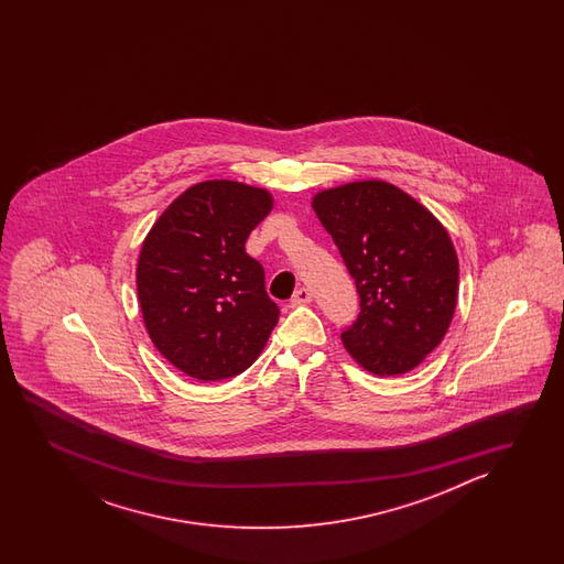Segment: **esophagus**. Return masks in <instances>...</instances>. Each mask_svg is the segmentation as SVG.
Instances as JSON below:
<instances>
[{"mask_svg": "<svg viewBox=\"0 0 564 564\" xmlns=\"http://www.w3.org/2000/svg\"><path fill=\"white\" fill-rule=\"evenodd\" d=\"M294 306H302V304H308L312 302V292L308 288H299L296 292H294V296L290 300Z\"/></svg>", "mask_w": 564, "mask_h": 564, "instance_id": "obj_1", "label": "esophagus"}]
</instances>
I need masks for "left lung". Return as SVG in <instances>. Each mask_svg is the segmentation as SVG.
I'll list each match as a JSON object with an SVG mask.
<instances>
[{
    "label": "left lung",
    "instance_id": "8db88e82",
    "mask_svg": "<svg viewBox=\"0 0 564 564\" xmlns=\"http://www.w3.org/2000/svg\"><path fill=\"white\" fill-rule=\"evenodd\" d=\"M312 207L359 292V316L340 335L350 357L381 377L415 369L456 311L459 264L444 226L384 181L324 189Z\"/></svg>",
    "mask_w": 564,
    "mask_h": 564
}]
</instances>
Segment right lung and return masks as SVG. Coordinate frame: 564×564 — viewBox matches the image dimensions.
<instances>
[{
  "label": "right lung",
  "mask_w": 564,
  "mask_h": 564,
  "mask_svg": "<svg viewBox=\"0 0 564 564\" xmlns=\"http://www.w3.org/2000/svg\"><path fill=\"white\" fill-rule=\"evenodd\" d=\"M272 195L238 181L181 193L147 234L137 264L144 326L156 350L199 381H221L260 357L280 316L264 268L246 253Z\"/></svg>",
  "instance_id": "obj_1"
}]
</instances>
